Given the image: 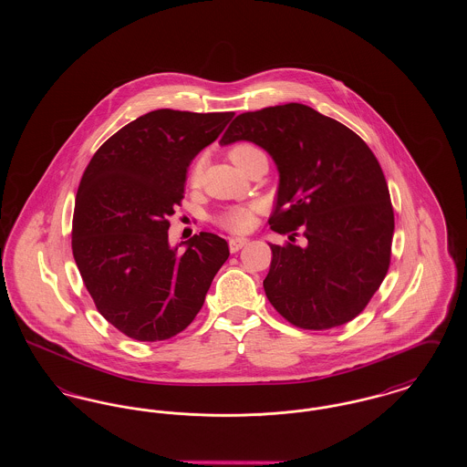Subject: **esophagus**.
<instances>
[{
	"label": "esophagus",
	"instance_id": "1",
	"mask_svg": "<svg viewBox=\"0 0 467 467\" xmlns=\"http://www.w3.org/2000/svg\"><path fill=\"white\" fill-rule=\"evenodd\" d=\"M246 244H248L246 238H231V240H229V250H231L233 254H236V252L242 250Z\"/></svg>",
	"mask_w": 467,
	"mask_h": 467
}]
</instances>
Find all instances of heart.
Wrapping results in <instances>:
<instances>
[{"label": "heart", "mask_w": 467, "mask_h": 467, "mask_svg": "<svg viewBox=\"0 0 467 467\" xmlns=\"http://www.w3.org/2000/svg\"><path fill=\"white\" fill-rule=\"evenodd\" d=\"M229 159L233 161V164L242 171L244 166H248L252 161L261 159L265 156V152L254 145V143H236L234 147H231L229 150ZM201 161L194 162L189 173V183L192 187H198L201 182ZM261 210L259 204H236V206H229L223 212L217 215V223L231 231V233H246L254 227L255 223V213Z\"/></svg>", "instance_id": "heart-1"}]
</instances>
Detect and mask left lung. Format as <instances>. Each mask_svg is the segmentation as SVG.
Masks as SVG:
<instances>
[{
  "label": "left lung",
  "instance_id": "obj_1",
  "mask_svg": "<svg viewBox=\"0 0 467 467\" xmlns=\"http://www.w3.org/2000/svg\"><path fill=\"white\" fill-rule=\"evenodd\" d=\"M236 141L265 149L280 177L269 225L292 244H269V303L301 329L350 322L390 265L394 210L377 157L352 130L301 103L238 115L221 145ZM297 228L305 247L293 244Z\"/></svg>",
  "mask_w": 467,
  "mask_h": 467
}]
</instances>
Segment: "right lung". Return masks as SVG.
I'll use <instances>...</instances> for the list:
<instances>
[{"mask_svg": "<svg viewBox=\"0 0 467 467\" xmlns=\"http://www.w3.org/2000/svg\"><path fill=\"white\" fill-rule=\"evenodd\" d=\"M233 111H149L109 138L80 180L73 257L98 311L138 341L182 333L200 313L227 242L200 233L185 252L168 242V217L183 198L192 159Z\"/></svg>", "mask_w": 467, "mask_h": 467, "instance_id": "obj_1", "label": "right lung"}]
</instances>
